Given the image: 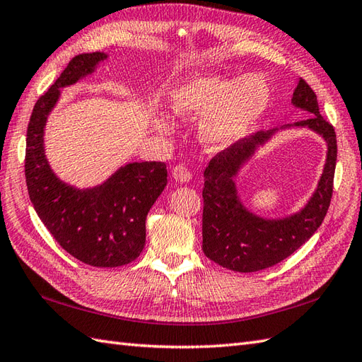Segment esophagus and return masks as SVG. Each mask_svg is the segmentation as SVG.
<instances>
[{
	"label": "esophagus",
	"instance_id": "obj_1",
	"mask_svg": "<svg viewBox=\"0 0 362 362\" xmlns=\"http://www.w3.org/2000/svg\"><path fill=\"white\" fill-rule=\"evenodd\" d=\"M172 176L178 181V182H189L192 180V173L189 172V168L184 164H178L172 168Z\"/></svg>",
	"mask_w": 362,
	"mask_h": 362
}]
</instances>
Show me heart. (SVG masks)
Wrapping results in <instances>:
<instances>
[{
  "instance_id": "1",
  "label": "heart",
  "mask_w": 362,
  "mask_h": 362,
  "mask_svg": "<svg viewBox=\"0 0 362 362\" xmlns=\"http://www.w3.org/2000/svg\"><path fill=\"white\" fill-rule=\"evenodd\" d=\"M269 99V86L262 76H206L180 86L172 99V110L181 119L211 115L202 125V138L209 147L218 148L245 134L262 117ZM159 127L168 130L165 122Z\"/></svg>"
}]
</instances>
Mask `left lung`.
<instances>
[{
    "label": "left lung",
    "mask_w": 362,
    "mask_h": 362,
    "mask_svg": "<svg viewBox=\"0 0 362 362\" xmlns=\"http://www.w3.org/2000/svg\"><path fill=\"white\" fill-rule=\"evenodd\" d=\"M291 103L310 116L286 127H307L327 141V160L317 189L299 212L277 220L262 218L240 202L234 176L277 128L251 134L215 155L204 170L203 251L223 268L255 272L274 267L311 238L330 207L338 156L334 128L320 116L316 94L303 78L297 82Z\"/></svg>",
    "instance_id": "1"
}]
</instances>
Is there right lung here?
<instances>
[{
	"label": "right lung",
	"mask_w": 362,
	"mask_h": 362,
	"mask_svg": "<svg viewBox=\"0 0 362 362\" xmlns=\"http://www.w3.org/2000/svg\"><path fill=\"white\" fill-rule=\"evenodd\" d=\"M103 52L72 59L32 110L28 125L26 175L32 204L46 229L66 252L98 268L136 260L146 245V218L167 184L164 163L146 160L120 167L100 186L77 189L63 182L45 155V125L60 90L94 72Z\"/></svg>",
	"instance_id": "right-lung-1"
}]
</instances>
